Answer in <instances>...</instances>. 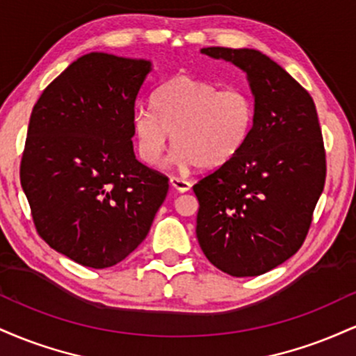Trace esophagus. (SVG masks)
Listing matches in <instances>:
<instances>
[{"label":"esophagus","mask_w":356,"mask_h":356,"mask_svg":"<svg viewBox=\"0 0 356 356\" xmlns=\"http://www.w3.org/2000/svg\"><path fill=\"white\" fill-rule=\"evenodd\" d=\"M170 186H172L174 189L179 191V192H187V191H191L192 184L189 181H186V179L170 177Z\"/></svg>","instance_id":"34e87169"}]
</instances>
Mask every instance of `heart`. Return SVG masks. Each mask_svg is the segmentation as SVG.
Masks as SVG:
<instances>
[{"mask_svg": "<svg viewBox=\"0 0 356 356\" xmlns=\"http://www.w3.org/2000/svg\"><path fill=\"white\" fill-rule=\"evenodd\" d=\"M256 124V104L244 88L177 75L155 92L152 108H138L132 127L138 155L155 167L172 136L184 167L218 169L238 155Z\"/></svg>", "mask_w": 356, "mask_h": 356, "instance_id": "obj_1", "label": "heart"}]
</instances>
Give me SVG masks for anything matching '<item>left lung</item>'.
<instances>
[{
  "mask_svg": "<svg viewBox=\"0 0 356 356\" xmlns=\"http://www.w3.org/2000/svg\"><path fill=\"white\" fill-rule=\"evenodd\" d=\"M246 73L256 124L243 150L201 179L199 246L222 273L259 276L301 248L326 177L325 147L309 93L251 48H202Z\"/></svg>",
  "mask_w": 356,
  "mask_h": 356,
  "instance_id": "left-lung-1",
  "label": "left lung"
}]
</instances>
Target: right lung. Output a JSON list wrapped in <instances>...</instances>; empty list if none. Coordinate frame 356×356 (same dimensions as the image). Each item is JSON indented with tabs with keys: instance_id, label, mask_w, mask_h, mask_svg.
I'll return each instance as SVG.
<instances>
[{
	"instance_id": "obj_1",
	"label": "right lung",
	"mask_w": 356,
	"mask_h": 356,
	"mask_svg": "<svg viewBox=\"0 0 356 356\" xmlns=\"http://www.w3.org/2000/svg\"><path fill=\"white\" fill-rule=\"evenodd\" d=\"M150 72V60L92 51L31 112L22 187L38 234L81 266H115L136 251L169 191L134 154L132 118Z\"/></svg>"
}]
</instances>
